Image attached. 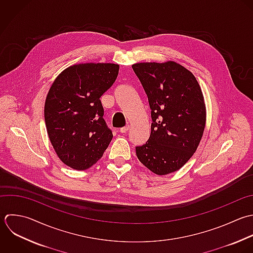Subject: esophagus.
<instances>
[{
	"label": "esophagus",
	"mask_w": 253,
	"mask_h": 253,
	"mask_svg": "<svg viewBox=\"0 0 253 253\" xmlns=\"http://www.w3.org/2000/svg\"><path fill=\"white\" fill-rule=\"evenodd\" d=\"M129 128H130V127H129V125H127V126H125V127L120 128V130H119V131H120L121 133H126V132L129 130Z\"/></svg>",
	"instance_id": "obj_1"
}]
</instances>
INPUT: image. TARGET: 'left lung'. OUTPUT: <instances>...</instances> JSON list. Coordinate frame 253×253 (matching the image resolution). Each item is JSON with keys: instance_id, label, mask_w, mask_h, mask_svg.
Masks as SVG:
<instances>
[{"instance_id": "obj_1", "label": "left lung", "mask_w": 253, "mask_h": 253, "mask_svg": "<svg viewBox=\"0 0 253 253\" xmlns=\"http://www.w3.org/2000/svg\"><path fill=\"white\" fill-rule=\"evenodd\" d=\"M132 68L148 96L149 140L136 147L139 161L158 175L181 169L196 152L206 124V105L194 75L173 61L136 63Z\"/></svg>"}]
</instances>
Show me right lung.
<instances>
[{"mask_svg": "<svg viewBox=\"0 0 253 253\" xmlns=\"http://www.w3.org/2000/svg\"><path fill=\"white\" fill-rule=\"evenodd\" d=\"M119 65L84 63L65 69L53 82L44 105L49 140L66 166L92 167L112 140L100 96L113 84Z\"/></svg>", "mask_w": 253, "mask_h": 253, "instance_id": "1", "label": "right lung"}]
</instances>
